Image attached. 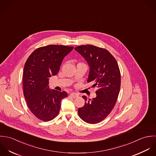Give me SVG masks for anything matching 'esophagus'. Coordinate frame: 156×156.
Wrapping results in <instances>:
<instances>
[{
	"label": "esophagus",
	"mask_w": 156,
	"mask_h": 156,
	"mask_svg": "<svg viewBox=\"0 0 156 156\" xmlns=\"http://www.w3.org/2000/svg\"><path fill=\"white\" fill-rule=\"evenodd\" d=\"M70 96L73 98H77L78 96V94H75V93H72V94H70Z\"/></svg>",
	"instance_id": "34e87169"
}]
</instances>
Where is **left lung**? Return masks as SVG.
<instances>
[{
    "instance_id": "1",
    "label": "left lung",
    "mask_w": 156,
    "mask_h": 156,
    "mask_svg": "<svg viewBox=\"0 0 156 156\" xmlns=\"http://www.w3.org/2000/svg\"><path fill=\"white\" fill-rule=\"evenodd\" d=\"M90 67L87 83L96 87V96L92 99L86 96L83 107L78 108L80 118L89 124H97L104 120L114 108L121 87L120 70L114 57L106 49L91 44L75 48Z\"/></svg>"
}]
</instances>
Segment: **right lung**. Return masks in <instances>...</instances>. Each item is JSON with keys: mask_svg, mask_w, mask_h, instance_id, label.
<instances>
[{"mask_svg": "<svg viewBox=\"0 0 156 156\" xmlns=\"http://www.w3.org/2000/svg\"><path fill=\"white\" fill-rule=\"evenodd\" d=\"M73 46L48 45L36 49L25 64L23 94L32 113L43 121H49L59 113L61 101L67 96L63 91L50 90L49 78L56 75L62 60Z\"/></svg>", "mask_w": 156, "mask_h": 156, "instance_id": "add662e5", "label": "right lung"}]
</instances>
